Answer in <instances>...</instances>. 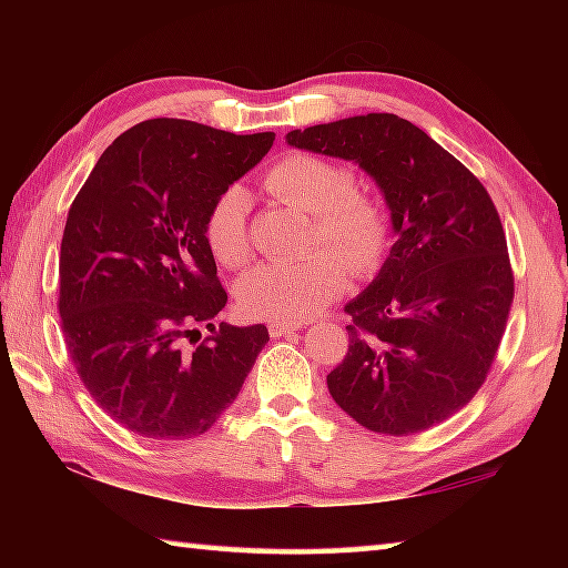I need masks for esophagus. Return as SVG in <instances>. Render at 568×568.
<instances>
[{
	"label": "esophagus",
	"instance_id": "esophagus-1",
	"mask_svg": "<svg viewBox=\"0 0 568 568\" xmlns=\"http://www.w3.org/2000/svg\"><path fill=\"white\" fill-rule=\"evenodd\" d=\"M297 328H301V325H295V323H271L267 325V331H271L273 338H283V335H291Z\"/></svg>",
	"mask_w": 568,
	"mask_h": 568
}]
</instances>
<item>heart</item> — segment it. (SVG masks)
Returning <instances> with one entry per match:
<instances>
[{"label": "heart", "instance_id": "1", "mask_svg": "<svg viewBox=\"0 0 568 568\" xmlns=\"http://www.w3.org/2000/svg\"><path fill=\"white\" fill-rule=\"evenodd\" d=\"M267 195L313 215V255L295 263L257 265L237 283V305L250 318L303 323L318 315L358 277L381 271L393 245V215L376 192L355 187L351 165L313 152H287L267 168ZM250 197L240 185L225 187L210 205L203 235L210 255L223 267L250 261Z\"/></svg>", "mask_w": 568, "mask_h": 568}]
</instances>
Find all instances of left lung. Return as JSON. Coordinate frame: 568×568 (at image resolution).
Segmentation results:
<instances>
[{
	"label": "left lung",
	"mask_w": 568,
	"mask_h": 568,
	"mask_svg": "<svg viewBox=\"0 0 568 568\" xmlns=\"http://www.w3.org/2000/svg\"><path fill=\"white\" fill-rule=\"evenodd\" d=\"M293 148L355 160L386 195L398 240L345 305L348 353L333 400L363 428L413 436L486 383L514 303V267L488 190L416 124L371 112L287 132Z\"/></svg>",
	"instance_id": "8db88e82"
}]
</instances>
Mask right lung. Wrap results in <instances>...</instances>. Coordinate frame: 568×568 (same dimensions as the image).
<instances>
[{
	"instance_id": "1",
	"label": "right lung",
	"mask_w": 568,
	"mask_h": 568,
	"mask_svg": "<svg viewBox=\"0 0 568 568\" xmlns=\"http://www.w3.org/2000/svg\"><path fill=\"white\" fill-rule=\"evenodd\" d=\"M190 120L134 124L102 152L67 215L60 297L67 353L94 403L132 434L213 428L271 341L213 318L227 303L203 223L213 200L273 148ZM205 324L211 335L199 338Z\"/></svg>"
}]
</instances>
